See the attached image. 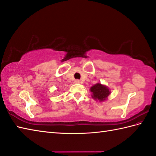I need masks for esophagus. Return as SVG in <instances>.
Returning a JSON list of instances; mask_svg holds the SVG:
<instances>
[{"mask_svg":"<svg viewBox=\"0 0 156 156\" xmlns=\"http://www.w3.org/2000/svg\"><path fill=\"white\" fill-rule=\"evenodd\" d=\"M75 83H76V84H79V83H80V80H75Z\"/></svg>","mask_w":156,"mask_h":156,"instance_id":"1","label":"esophagus"}]
</instances>
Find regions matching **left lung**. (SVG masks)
Here are the masks:
<instances>
[{
	"instance_id": "1",
	"label": "left lung",
	"mask_w": 156,
	"mask_h": 156,
	"mask_svg": "<svg viewBox=\"0 0 156 156\" xmlns=\"http://www.w3.org/2000/svg\"><path fill=\"white\" fill-rule=\"evenodd\" d=\"M90 91L92 93L91 97L97 101L103 102L107 100L111 91L109 88L104 84L98 82L90 88Z\"/></svg>"
}]
</instances>
